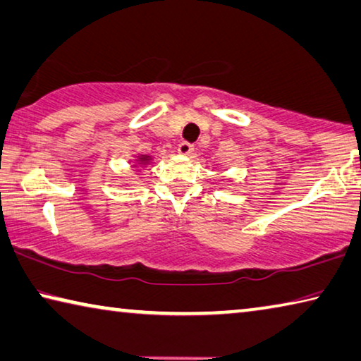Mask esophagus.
Listing matches in <instances>:
<instances>
[{"label": "esophagus", "instance_id": "esophagus-1", "mask_svg": "<svg viewBox=\"0 0 361 361\" xmlns=\"http://www.w3.org/2000/svg\"><path fill=\"white\" fill-rule=\"evenodd\" d=\"M178 152L181 154V156H191V154L194 152V146L191 145V142L183 141L178 146Z\"/></svg>", "mask_w": 361, "mask_h": 361}]
</instances>
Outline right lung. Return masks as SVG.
I'll list each match as a JSON object with an SVG mask.
<instances>
[{
	"instance_id": "right-lung-1",
	"label": "right lung",
	"mask_w": 361,
	"mask_h": 361,
	"mask_svg": "<svg viewBox=\"0 0 361 361\" xmlns=\"http://www.w3.org/2000/svg\"><path fill=\"white\" fill-rule=\"evenodd\" d=\"M140 160H142V162H146V160H149V156H142V157H140Z\"/></svg>"
}]
</instances>
